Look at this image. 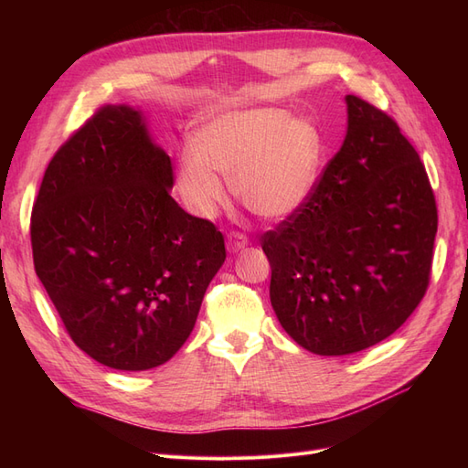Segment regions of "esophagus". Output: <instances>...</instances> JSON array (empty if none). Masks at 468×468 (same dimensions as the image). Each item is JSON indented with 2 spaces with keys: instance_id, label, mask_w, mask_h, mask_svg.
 Wrapping results in <instances>:
<instances>
[{
  "instance_id": "obj_1",
  "label": "esophagus",
  "mask_w": 468,
  "mask_h": 468,
  "mask_svg": "<svg viewBox=\"0 0 468 468\" xmlns=\"http://www.w3.org/2000/svg\"><path fill=\"white\" fill-rule=\"evenodd\" d=\"M226 248H229V251H232V253L244 250V248H248V238L239 232H232L229 236V242H226Z\"/></svg>"
}]
</instances>
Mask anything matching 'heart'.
I'll return each instance as SVG.
<instances>
[{
  "label": "heart",
  "mask_w": 468,
  "mask_h": 468,
  "mask_svg": "<svg viewBox=\"0 0 468 468\" xmlns=\"http://www.w3.org/2000/svg\"><path fill=\"white\" fill-rule=\"evenodd\" d=\"M179 154L176 186L193 215L212 218L224 207V183L253 215L285 220L314 193L324 158L318 126L279 107L222 111L191 133Z\"/></svg>",
  "instance_id": "1"
}]
</instances>
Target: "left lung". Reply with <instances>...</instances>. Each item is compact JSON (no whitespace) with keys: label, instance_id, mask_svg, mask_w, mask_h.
I'll use <instances>...</instances> for the list:
<instances>
[{"label":"left lung","instance_id":"1","mask_svg":"<svg viewBox=\"0 0 468 468\" xmlns=\"http://www.w3.org/2000/svg\"><path fill=\"white\" fill-rule=\"evenodd\" d=\"M346 105V140L314 193L261 242L282 330L316 356L400 328L426 294L437 232L426 167L399 124L356 95Z\"/></svg>","mask_w":468,"mask_h":468}]
</instances>
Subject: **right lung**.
Here are the masks:
<instances>
[{
    "label": "right lung",
    "mask_w": 468,
    "mask_h": 468,
    "mask_svg": "<svg viewBox=\"0 0 468 468\" xmlns=\"http://www.w3.org/2000/svg\"><path fill=\"white\" fill-rule=\"evenodd\" d=\"M144 112L105 105L50 160L31 217L35 271L74 344L117 371L172 359L226 260L215 224L169 195Z\"/></svg>",
    "instance_id": "obj_1"
}]
</instances>
